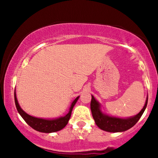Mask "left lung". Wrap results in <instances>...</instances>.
<instances>
[{
  "label": "left lung",
  "mask_w": 158,
  "mask_h": 158,
  "mask_svg": "<svg viewBox=\"0 0 158 158\" xmlns=\"http://www.w3.org/2000/svg\"><path fill=\"white\" fill-rule=\"evenodd\" d=\"M147 102L148 98L146 99L143 109L137 115L125 119L110 117L103 114L100 109V104L96 100L94 96H92L91 102H90V109L94 121L100 129L108 132H122L131 128L138 122L147 106Z\"/></svg>",
  "instance_id": "1"
}]
</instances>
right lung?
<instances>
[{
  "label": "right lung",
  "mask_w": 158,
  "mask_h": 158,
  "mask_svg": "<svg viewBox=\"0 0 158 158\" xmlns=\"http://www.w3.org/2000/svg\"><path fill=\"white\" fill-rule=\"evenodd\" d=\"M15 106L17 108L18 112L20 114V115L22 117V118L24 119V121L30 127H32L33 129L40 132H44V133H52V132H56L64 128L66 125L68 124L69 119L71 116V112L73 110V106L77 103V100L79 99V97H77L72 102L70 106L69 112L64 117H61L59 118L48 119H42V118H37V117H32V116L29 115L26 112H24L21 109L20 107L19 102H18L17 97H16V94L15 91Z\"/></svg>",
  "instance_id": "right-lung-1"
}]
</instances>
